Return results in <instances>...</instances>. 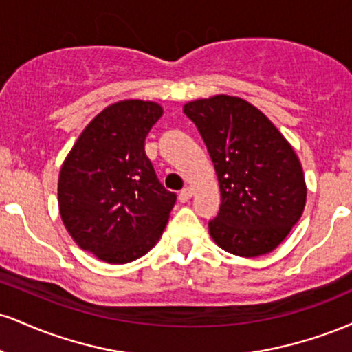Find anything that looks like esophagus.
Segmentation results:
<instances>
[{
    "instance_id": "esophagus-1",
    "label": "esophagus",
    "mask_w": 352,
    "mask_h": 352,
    "mask_svg": "<svg viewBox=\"0 0 352 352\" xmlns=\"http://www.w3.org/2000/svg\"><path fill=\"white\" fill-rule=\"evenodd\" d=\"M192 193H193V190L190 187L182 188L180 193H179V200L182 201V204H185V201H188L190 199H192Z\"/></svg>"
}]
</instances>
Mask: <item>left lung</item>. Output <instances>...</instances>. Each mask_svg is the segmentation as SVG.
I'll use <instances>...</instances> for the list:
<instances>
[{"instance_id": "1", "label": "left lung", "mask_w": 352, "mask_h": 352, "mask_svg": "<svg viewBox=\"0 0 352 352\" xmlns=\"http://www.w3.org/2000/svg\"><path fill=\"white\" fill-rule=\"evenodd\" d=\"M215 165L221 205L208 221L225 252L260 256L285 240L306 204L302 168L268 117L240 98L215 96L184 106Z\"/></svg>"}]
</instances>
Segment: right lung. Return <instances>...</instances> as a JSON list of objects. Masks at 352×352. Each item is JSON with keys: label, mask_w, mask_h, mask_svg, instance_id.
Wrapping results in <instances>:
<instances>
[{"label": "right lung", "mask_w": 352, "mask_h": 352, "mask_svg": "<svg viewBox=\"0 0 352 352\" xmlns=\"http://www.w3.org/2000/svg\"><path fill=\"white\" fill-rule=\"evenodd\" d=\"M160 116L155 102L112 104L84 129L60 168L64 225L80 248L107 263L144 256L177 201L145 153V137Z\"/></svg>", "instance_id": "right-lung-1"}]
</instances>
